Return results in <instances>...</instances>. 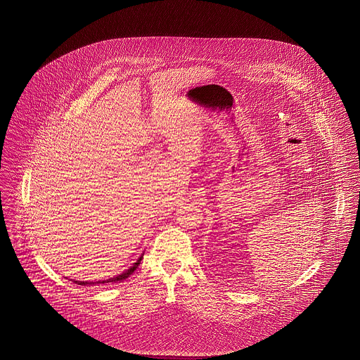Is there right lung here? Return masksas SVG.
Listing matches in <instances>:
<instances>
[{"mask_svg": "<svg viewBox=\"0 0 360 360\" xmlns=\"http://www.w3.org/2000/svg\"><path fill=\"white\" fill-rule=\"evenodd\" d=\"M144 255V254H143ZM143 255L139 257L136 260V263H134V266H131L128 270H125L122 274L117 275V276H113V278H110V279H106V281H98V282H78V281H74L75 283H78V285H82V286H86V285H94V283H109V282H121V281H124V279H127L129 275H132V273L136 270L137 267H139V264H140V262H141V259H143Z\"/></svg>", "mask_w": 360, "mask_h": 360, "instance_id": "add662e5", "label": "right lung"}]
</instances>
